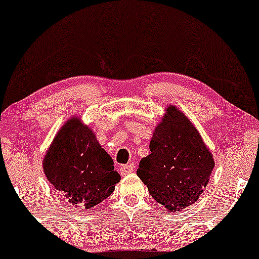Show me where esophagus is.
<instances>
[{
	"mask_svg": "<svg viewBox=\"0 0 259 259\" xmlns=\"http://www.w3.org/2000/svg\"><path fill=\"white\" fill-rule=\"evenodd\" d=\"M134 168H135V164H134V163H129V164L121 165V167H120V174L124 177V175L133 173Z\"/></svg>",
	"mask_w": 259,
	"mask_h": 259,
	"instance_id": "obj_1",
	"label": "esophagus"
}]
</instances>
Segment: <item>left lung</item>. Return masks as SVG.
Returning a JSON list of instances; mask_svg holds the SVG:
<instances>
[{
    "instance_id": "1",
    "label": "left lung",
    "mask_w": 259,
    "mask_h": 259,
    "mask_svg": "<svg viewBox=\"0 0 259 259\" xmlns=\"http://www.w3.org/2000/svg\"><path fill=\"white\" fill-rule=\"evenodd\" d=\"M150 151L136 171L150 195L170 212L195 203L209 181L214 160L197 129L175 106H168L154 129Z\"/></svg>"
}]
</instances>
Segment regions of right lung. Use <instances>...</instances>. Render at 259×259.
Wrapping results in <instances>:
<instances>
[{
	"label": "right lung",
	"mask_w": 259,
	"mask_h": 259,
	"mask_svg": "<svg viewBox=\"0 0 259 259\" xmlns=\"http://www.w3.org/2000/svg\"><path fill=\"white\" fill-rule=\"evenodd\" d=\"M42 164L47 180L80 209H91L106 200L120 180L111 156L76 117L57 133Z\"/></svg>",
	"instance_id": "1"
}]
</instances>
